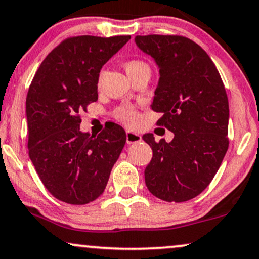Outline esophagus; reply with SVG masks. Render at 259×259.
Instances as JSON below:
<instances>
[{"label":"esophagus","instance_id":"esophagus-1","mask_svg":"<svg viewBox=\"0 0 259 259\" xmlns=\"http://www.w3.org/2000/svg\"><path fill=\"white\" fill-rule=\"evenodd\" d=\"M140 140H142V137H140L138 133L132 132V131H127L126 132L127 144H135V143H138Z\"/></svg>","mask_w":259,"mask_h":259}]
</instances>
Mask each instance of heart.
Segmentation results:
<instances>
[{
    "label": "heart",
    "mask_w": 259,
    "mask_h": 259,
    "mask_svg": "<svg viewBox=\"0 0 259 259\" xmlns=\"http://www.w3.org/2000/svg\"><path fill=\"white\" fill-rule=\"evenodd\" d=\"M123 67L124 71H126L131 79L142 74V73H150V67L148 63L139 59L127 60V61L123 63ZM114 116L115 119L121 121V122L133 126V124H136L137 121H138V111H137L136 107H133V105L124 104L120 105V107H117L116 109L114 110Z\"/></svg>",
    "instance_id": "1"
}]
</instances>
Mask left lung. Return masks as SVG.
<instances>
[{"label":"left lung","mask_w":259,"mask_h":259,"mask_svg":"<svg viewBox=\"0 0 259 259\" xmlns=\"http://www.w3.org/2000/svg\"><path fill=\"white\" fill-rule=\"evenodd\" d=\"M136 43L159 67L151 104L163 114L157 126L174 133L170 143L143 136L152 149L146 187L165 202H186L209 186L228 150L227 92L215 63L190 38L149 34L137 36Z\"/></svg>","instance_id":"1"}]
</instances>
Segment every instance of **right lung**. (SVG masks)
I'll return each instance as SVG.
<instances>
[{
  "mask_svg": "<svg viewBox=\"0 0 259 259\" xmlns=\"http://www.w3.org/2000/svg\"><path fill=\"white\" fill-rule=\"evenodd\" d=\"M131 36H74L40 63L28 89V155L44 186L61 202L84 205L103 193L126 132L107 123L100 135L80 132V113L98 100L102 66Z\"/></svg>",
  "mask_w": 259,
  "mask_h": 259,
  "instance_id": "add662e5",
  "label": "right lung"
}]
</instances>
